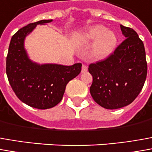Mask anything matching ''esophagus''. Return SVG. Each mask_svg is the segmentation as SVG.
<instances>
[{
    "mask_svg": "<svg viewBox=\"0 0 152 152\" xmlns=\"http://www.w3.org/2000/svg\"><path fill=\"white\" fill-rule=\"evenodd\" d=\"M88 71V66L85 64H83L82 66V73H86Z\"/></svg>",
    "mask_w": 152,
    "mask_h": 152,
    "instance_id": "obj_1",
    "label": "esophagus"
}]
</instances>
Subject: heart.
I'll list each match as a JSON object with an SVG mask.
<instances>
[{"label":"heart","instance_id":"obj_1","mask_svg":"<svg viewBox=\"0 0 152 152\" xmlns=\"http://www.w3.org/2000/svg\"><path fill=\"white\" fill-rule=\"evenodd\" d=\"M82 39L87 42H94L93 54L97 58L103 59L113 53L118 45V37L113 31L107 30L102 26H90L83 32Z\"/></svg>","mask_w":152,"mask_h":152}]
</instances>
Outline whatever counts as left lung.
<instances>
[{
  "mask_svg": "<svg viewBox=\"0 0 152 152\" xmlns=\"http://www.w3.org/2000/svg\"><path fill=\"white\" fill-rule=\"evenodd\" d=\"M125 40L106 59L91 64L90 94L107 109H118L133 102L143 88L147 74L146 51L137 33L120 26Z\"/></svg>",
  "mask_w": 152,
  "mask_h": 152,
  "instance_id": "obj_1",
  "label": "left lung"
}]
</instances>
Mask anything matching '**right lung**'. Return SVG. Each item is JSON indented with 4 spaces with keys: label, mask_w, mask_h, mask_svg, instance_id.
<instances>
[{
    "label": "right lung",
    "mask_w": 152,
    "mask_h": 152,
    "mask_svg": "<svg viewBox=\"0 0 152 152\" xmlns=\"http://www.w3.org/2000/svg\"><path fill=\"white\" fill-rule=\"evenodd\" d=\"M42 20L23 27L10 39L6 57V74L18 98L29 106L48 109L62 100L67 83L81 72L82 64L65 66L33 62L25 49V39L37 25L50 23Z\"/></svg>",
    "instance_id": "obj_1"
}]
</instances>
